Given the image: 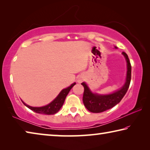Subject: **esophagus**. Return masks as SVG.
I'll list each match as a JSON object with an SVG mask.
<instances>
[{
    "label": "esophagus",
    "mask_w": 150,
    "mask_h": 150,
    "mask_svg": "<svg viewBox=\"0 0 150 150\" xmlns=\"http://www.w3.org/2000/svg\"><path fill=\"white\" fill-rule=\"evenodd\" d=\"M83 81V79H79L78 80V81H79V83L81 82V81Z\"/></svg>",
    "instance_id": "obj_1"
}]
</instances>
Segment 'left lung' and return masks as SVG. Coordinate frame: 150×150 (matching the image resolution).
Segmentation results:
<instances>
[{"label": "left lung", "mask_w": 150, "mask_h": 150, "mask_svg": "<svg viewBox=\"0 0 150 150\" xmlns=\"http://www.w3.org/2000/svg\"><path fill=\"white\" fill-rule=\"evenodd\" d=\"M122 54L125 57L127 62V74L125 84L120 90L109 95H98L91 92L85 83H81V85L84 87V93L83 96V103L87 110L91 112H102L114 107L120 102L124 96L126 95L131 81L132 67L128 55L125 52H122Z\"/></svg>", "instance_id": "obj_1"}]
</instances>
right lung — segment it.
<instances>
[{
  "label": "right lung",
  "mask_w": 150,
  "mask_h": 150,
  "mask_svg": "<svg viewBox=\"0 0 150 150\" xmlns=\"http://www.w3.org/2000/svg\"><path fill=\"white\" fill-rule=\"evenodd\" d=\"M75 84V83H73V84L71 85V86H69V87L63 89L61 91L59 95H58L57 97L55 98L52 103L48 104L46 106H42V107H33V106H30L26 105V104H25L23 101H22V103H24V105L25 106L30 108V110H33L36 113L44 114V115H54V114L57 113V112L60 110V108H62L63 103H64L66 96L68 95V93H69L70 90L71 89V88Z\"/></svg>",
  "instance_id": "obj_1"
}]
</instances>
